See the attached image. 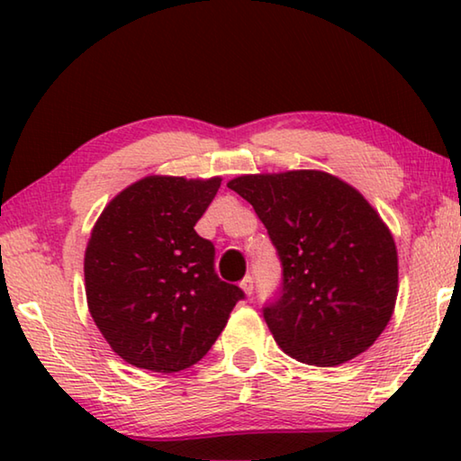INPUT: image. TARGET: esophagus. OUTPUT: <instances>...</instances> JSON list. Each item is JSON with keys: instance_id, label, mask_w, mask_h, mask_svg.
Listing matches in <instances>:
<instances>
[{"instance_id": "obj_1", "label": "esophagus", "mask_w": 461, "mask_h": 461, "mask_svg": "<svg viewBox=\"0 0 461 461\" xmlns=\"http://www.w3.org/2000/svg\"><path fill=\"white\" fill-rule=\"evenodd\" d=\"M240 286H241V291H244L246 294H252L254 293V278L252 276H246L240 283Z\"/></svg>"}]
</instances>
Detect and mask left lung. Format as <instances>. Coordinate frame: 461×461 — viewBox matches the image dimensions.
Listing matches in <instances>:
<instances>
[{"instance_id": "1", "label": "left lung", "mask_w": 461, "mask_h": 461, "mask_svg": "<svg viewBox=\"0 0 461 461\" xmlns=\"http://www.w3.org/2000/svg\"><path fill=\"white\" fill-rule=\"evenodd\" d=\"M254 207L283 262L264 319L285 354L339 366L384 331L399 294L394 238L360 191L323 170L241 175L228 183Z\"/></svg>"}]
</instances>
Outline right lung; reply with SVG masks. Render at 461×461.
Listing matches in <instances>:
<instances>
[{"instance_id":"obj_1","label":"right lung","mask_w":461,"mask_h":461,"mask_svg":"<svg viewBox=\"0 0 461 461\" xmlns=\"http://www.w3.org/2000/svg\"><path fill=\"white\" fill-rule=\"evenodd\" d=\"M220 185V176H144L93 225L85 249L89 313L136 368L170 374L197 364L244 299L215 275V248L194 231Z\"/></svg>"}]
</instances>
